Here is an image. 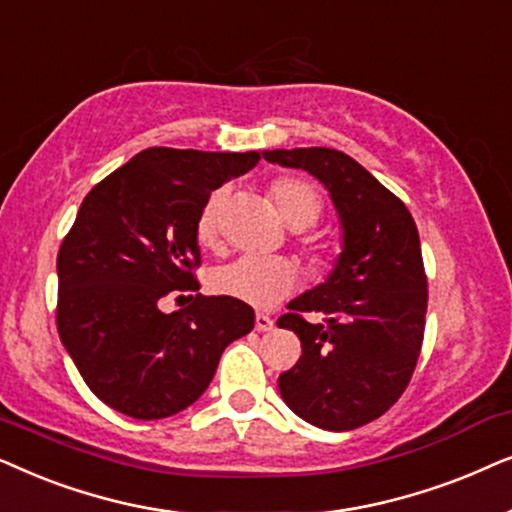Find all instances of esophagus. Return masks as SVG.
<instances>
[{
  "instance_id": "34e87169",
  "label": "esophagus",
  "mask_w": 512,
  "mask_h": 512,
  "mask_svg": "<svg viewBox=\"0 0 512 512\" xmlns=\"http://www.w3.org/2000/svg\"><path fill=\"white\" fill-rule=\"evenodd\" d=\"M276 327L274 318L267 316V313H255V330L260 332H271Z\"/></svg>"
}]
</instances>
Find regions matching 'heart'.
<instances>
[{"label":"heart","instance_id":"obj_1","mask_svg":"<svg viewBox=\"0 0 512 512\" xmlns=\"http://www.w3.org/2000/svg\"><path fill=\"white\" fill-rule=\"evenodd\" d=\"M278 213L292 229H306L323 215V196L311 182L302 177H278L269 187ZM227 203L224 189H217L206 199L199 217H196V238L206 248L220 243L222 210ZM306 252L316 264L325 260L323 243H306ZM297 271L285 260H267V257H238V260L222 264L210 274V290L217 295L238 299L250 306H274L295 290Z\"/></svg>","mask_w":512,"mask_h":512}]
</instances>
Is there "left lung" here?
Masks as SVG:
<instances>
[{
	"instance_id": "left-lung-1",
	"label": "left lung",
	"mask_w": 512,
	"mask_h": 512,
	"mask_svg": "<svg viewBox=\"0 0 512 512\" xmlns=\"http://www.w3.org/2000/svg\"><path fill=\"white\" fill-rule=\"evenodd\" d=\"M264 159L318 177L344 229L330 278L292 299L278 318L302 342L278 388L297 417L325 431H351L398 403L417 367L428 304L417 224L349 154L302 147L264 152ZM309 312L321 316L318 324L305 320Z\"/></svg>"
}]
</instances>
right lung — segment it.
Instances as JSON below:
<instances>
[{
  "mask_svg": "<svg viewBox=\"0 0 512 512\" xmlns=\"http://www.w3.org/2000/svg\"><path fill=\"white\" fill-rule=\"evenodd\" d=\"M260 152L149 147L100 180L58 250L60 342L102 403L163 419L201 398L255 311L199 295L196 217L213 189L257 166ZM170 291L190 306L163 314Z\"/></svg>",
  "mask_w": 512,
  "mask_h": 512,
  "instance_id": "right-lung-1",
  "label": "right lung"
}]
</instances>
